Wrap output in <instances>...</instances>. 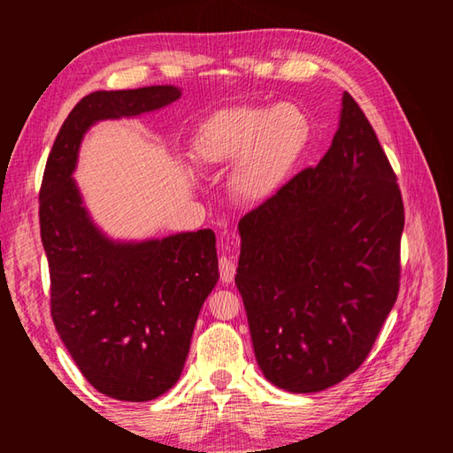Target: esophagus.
Listing matches in <instances>:
<instances>
[{"label":"esophagus","instance_id":"34e87169","mask_svg":"<svg viewBox=\"0 0 453 453\" xmlns=\"http://www.w3.org/2000/svg\"><path fill=\"white\" fill-rule=\"evenodd\" d=\"M234 276H235L234 261H232V258H227V257H221L219 258V278H221V282H224V284L234 282Z\"/></svg>","mask_w":453,"mask_h":453}]
</instances>
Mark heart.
I'll return each mask as SVG.
<instances>
[{"instance_id":"1","label":"heart","mask_w":453,"mask_h":453,"mask_svg":"<svg viewBox=\"0 0 453 453\" xmlns=\"http://www.w3.org/2000/svg\"><path fill=\"white\" fill-rule=\"evenodd\" d=\"M311 136L307 114L294 103L239 104L216 111L190 138L200 169L232 165L234 195L257 204L273 198L303 157Z\"/></svg>"}]
</instances>
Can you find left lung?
Wrapping results in <instances>:
<instances>
[{
  "mask_svg": "<svg viewBox=\"0 0 453 453\" xmlns=\"http://www.w3.org/2000/svg\"><path fill=\"white\" fill-rule=\"evenodd\" d=\"M403 226L395 173L344 91L317 167L239 221L235 284L273 386L317 393L360 368L397 300Z\"/></svg>",
  "mask_w": 453,
  "mask_h": 453,
  "instance_id": "1",
  "label": "left lung"
}]
</instances>
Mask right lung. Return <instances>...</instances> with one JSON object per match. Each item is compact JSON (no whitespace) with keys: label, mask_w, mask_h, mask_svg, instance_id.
<instances>
[{"label":"right lung","mask_w":453,"mask_h":453,"mask_svg":"<svg viewBox=\"0 0 453 453\" xmlns=\"http://www.w3.org/2000/svg\"><path fill=\"white\" fill-rule=\"evenodd\" d=\"M180 97L175 85L95 91L67 114L46 161L41 237L56 331L91 386L151 401L180 378L200 307L219 278L211 229L122 242L95 224L73 171L88 130Z\"/></svg>","instance_id":"right-lung-1"}]
</instances>
